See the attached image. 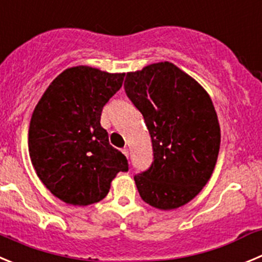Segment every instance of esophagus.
<instances>
[{
  "label": "esophagus",
  "mask_w": 262,
  "mask_h": 262,
  "mask_svg": "<svg viewBox=\"0 0 262 262\" xmlns=\"http://www.w3.org/2000/svg\"><path fill=\"white\" fill-rule=\"evenodd\" d=\"M122 153H123V155L126 156V157H128V148H127V147H124L123 149H122Z\"/></svg>",
  "instance_id": "obj_1"
}]
</instances>
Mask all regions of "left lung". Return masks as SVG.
Segmentation results:
<instances>
[{
	"label": "left lung",
	"mask_w": 262,
	"mask_h": 262,
	"mask_svg": "<svg viewBox=\"0 0 262 262\" xmlns=\"http://www.w3.org/2000/svg\"><path fill=\"white\" fill-rule=\"evenodd\" d=\"M124 91L143 114L155 156L149 169L134 177L140 198L161 210L186 205L208 183L220 152L212 98L167 61L127 73Z\"/></svg>",
	"instance_id": "8db88e82"
}]
</instances>
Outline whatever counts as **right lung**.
Wrapping results in <instances>:
<instances>
[{
	"label": "right lung",
	"mask_w": 262,
	"mask_h": 262,
	"mask_svg": "<svg viewBox=\"0 0 262 262\" xmlns=\"http://www.w3.org/2000/svg\"><path fill=\"white\" fill-rule=\"evenodd\" d=\"M124 74L75 66L59 74L38 100L28 129V152L36 174L59 200L85 206L101 201L124 155L109 144L102 107L118 92Z\"/></svg>",
	"instance_id": "add662e5"
}]
</instances>
